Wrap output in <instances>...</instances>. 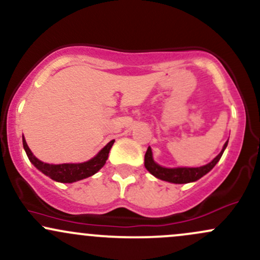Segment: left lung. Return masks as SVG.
I'll use <instances>...</instances> for the list:
<instances>
[{"mask_svg":"<svg viewBox=\"0 0 260 260\" xmlns=\"http://www.w3.org/2000/svg\"><path fill=\"white\" fill-rule=\"evenodd\" d=\"M227 143L228 141L224 143L223 149L221 150V153H219L212 161L209 162V164L204 165V167L173 168V169H169V168H162L160 165L156 164V162L153 160V153L149 147L144 155V167L147 168V170L152 174V175L155 176V178L160 179V180L174 182V184H186V182H192V181L199 180V179H201L204 175H206V174L209 173L216 164H217L219 159H221L222 154L224 152V149H226Z\"/></svg>","mask_w":260,"mask_h":260,"instance_id":"left-lung-1","label":"left lung"}]
</instances>
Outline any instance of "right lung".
Returning a JSON list of instances; mask_svg holds the SVG:
<instances>
[{"label":"right lung","instance_id":"1","mask_svg":"<svg viewBox=\"0 0 260 260\" xmlns=\"http://www.w3.org/2000/svg\"><path fill=\"white\" fill-rule=\"evenodd\" d=\"M113 143H115V141H111L106 147L100 150L98 155L93 156L88 161L79 162V164H47V162L41 161L33 155V153L30 152L27 143H25V139L23 137V148L30 162L37 169L41 170L43 174H45L50 179L59 182H74L88 178V176L98 173L104 167L105 162H106L108 153H110V149L112 148Z\"/></svg>","mask_w":260,"mask_h":260}]
</instances>
